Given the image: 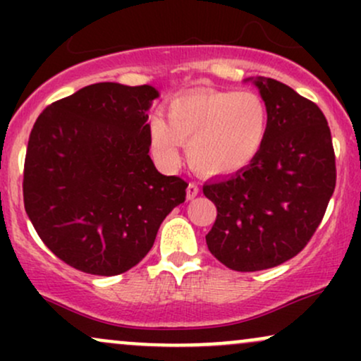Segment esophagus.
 <instances>
[{"instance_id":"34e87169","label":"esophagus","mask_w":361,"mask_h":361,"mask_svg":"<svg viewBox=\"0 0 361 361\" xmlns=\"http://www.w3.org/2000/svg\"><path fill=\"white\" fill-rule=\"evenodd\" d=\"M186 195H188V198H193L195 195H197V188H195L193 185H190L188 190H186Z\"/></svg>"}]
</instances>
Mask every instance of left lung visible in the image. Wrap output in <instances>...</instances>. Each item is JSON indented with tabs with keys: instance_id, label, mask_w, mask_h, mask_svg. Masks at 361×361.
Wrapping results in <instances>:
<instances>
[{
	"instance_id": "obj_1",
	"label": "left lung",
	"mask_w": 361,
	"mask_h": 361,
	"mask_svg": "<svg viewBox=\"0 0 361 361\" xmlns=\"http://www.w3.org/2000/svg\"><path fill=\"white\" fill-rule=\"evenodd\" d=\"M154 86L97 82L52 103L28 139L23 204L45 246L76 270H130L185 202L181 178L149 157Z\"/></svg>"
}]
</instances>
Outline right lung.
I'll return each instance as SVG.
<instances>
[{"instance_id":"1","label":"right lung","mask_w":361,"mask_h":361,"mask_svg":"<svg viewBox=\"0 0 361 361\" xmlns=\"http://www.w3.org/2000/svg\"><path fill=\"white\" fill-rule=\"evenodd\" d=\"M255 82L267 128L247 166L204 185L217 207L205 235L212 255L235 271L293 258L316 233L336 185L331 132L322 111L275 80Z\"/></svg>"}]
</instances>
